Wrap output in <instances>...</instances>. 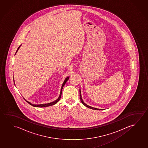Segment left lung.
Returning <instances> with one entry per match:
<instances>
[{
    "label": "left lung",
    "mask_w": 148,
    "mask_h": 148,
    "mask_svg": "<svg viewBox=\"0 0 148 148\" xmlns=\"http://www.w3.org/2000/svg\"><path fill=\"white\" fill-rule=\"evenodd\" d=\"M80 100H81V102H82V104H83V105H84L85 106H86L87 108H90V109H92V110H102V109H99V108H93V107H92V106H90L87 105L86 104H85V103L84 102V101H83V100H82V96H81V90H80Z\"/></svg>",
    "instance_id": "8db88e82"
}]
</instances>
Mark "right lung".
Returning a JSON list of instances; mask_svg holds the SVG:
<instances>
[{"mask_svg": "<svg viewBox=\"0 0 148 148\" xmlns=\"http://www.w3.org/2000/svg\"><path fill=\"white\" fill-rule=\"evenodd\" d=\"M21 47V46H19L18 48H17V49L16 52V53L17 51L18 50L19 48V47ZM69 77H66V79H65V80H64V81L63 83V84H62V87H61V92H60V96H59V97L58 98L57 100H55V101H53V102H50V103H46V104H32V103H31L30 102H29L28 101H27L26 100H25V101H26V102H27L29 104H30V105H31L32 106H34V107H38V108H43V107H47V106H53V105H54V104H56L58 101L60 100V99L61 98V95H62V89H63V88L64 86L65 85V83H66V82L68 81V79H69ZM14 80V79H13ZM14 84H15V83H14Z\"/></svg>", "mask_w": 148, "mask_h": 148, "instance_id": "add662e5", "label": "right lung"}]
</instances>
